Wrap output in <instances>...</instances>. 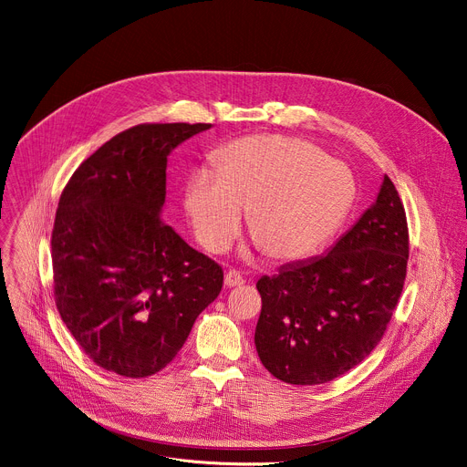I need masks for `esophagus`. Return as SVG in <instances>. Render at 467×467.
Listing matches in <instances>:
<instances>
[{
	"mask_svg": "<svg viewBox=\"0 0 467 467\" xmlns=\"http://www.w3.org/2000/svg\"><path fill=\"white\" fill-rule=\"evenodd\" d=\"M223 285H225L227 288H234V286H240V285H244V277H242L238 272H234V270H229V272L225 274Z\"/></svg>",
	"mask_w": 467,
	"mask_h": 467,
	"instance_id": "1",
	"label": "esophagus"
}]
</instances>
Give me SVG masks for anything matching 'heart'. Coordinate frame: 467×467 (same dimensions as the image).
Returning <instances> with one entry per match:
<instances>
[{
  "mask_svg": "<svg viewBox=\"0 0 467 467\" xmlns=\"http://www.w3.org/2000/svg\"><path fill=\"white\" fill-rule=\"evenodd\" d=\"M355 199L351 171L297 139L247 137L214 155V171L197 170L184 188V209L195 238L225 249L247 229L274 260L314 253L337 233Z\"/></svg>",
  "mask_w": 467,
  "mask_h": 467,
  "instance_id": "obj_1",
  "label": "heart"
}]
</instances>
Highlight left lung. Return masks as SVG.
Masks as SVG:
<instances>
[{"instance_id":"left-lung-1","label":"left lung","mask_w":467,"mask_h":467,"mask_svg":"<svg viewBox=\"0 0 467 467\" xmlns=\"http://www.w3.org/2000/svg\"><path fill=\"white\" fill-rule=\"evenodd\" d=\"M407 260V214L384 175L371 207L325 254L258 279L254 346L264 368L283 382L312 386L360 364L401 297Z\"/></svg>"}]
</instances>
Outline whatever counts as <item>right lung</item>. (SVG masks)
<instances>
[{"instance_id": "1", "label": "right lung", "mask_w": 467, "mask_h": 467, "mask_svg": "<svg viewBox=\"0 0 467 467\" xmlns=\"http://www.w3.org/2000/svg\"><path fill=\"white\" fill-rule=\"evenodd\" d=\"M211 123H144L90 155L66 184L51 234L55 301L103 369L166 368L222 292L220 265L164 220L170 153Z\"/></svg>"}]
</instances>
